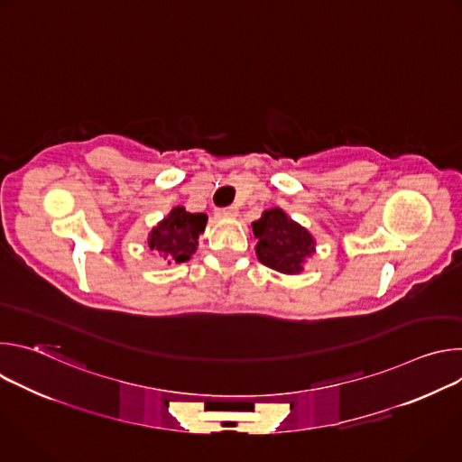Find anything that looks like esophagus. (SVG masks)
I'll return each instance as SVG.
<instances>
[{"instance_id":"esophagus-1","label":"esophagus","mask_w":462,"mask_h":462,"mask_svg":"<svg viewBox=\"0 0 462 462\" xmlns=\"http://www.w3.org/2000/svg\"><path fill=\"white\" fill-rule=\"evenodd\" d=\"M236 214H237L236 207H225V208H217L216 210L217 217H236Z\"/></svg>"}]
</instances>
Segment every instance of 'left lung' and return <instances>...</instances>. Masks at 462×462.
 I'll use <instances>...</instances> for the list:
<instances>
[{
    "label": "left lung",
    "instance_id": "1",
    "mask_svg": "<svg viewBox=\"0 0 462 462\" xmlns=\"http://www.w3.org/2000/svg\"><path fill=\"white\" fill-rule=\"evenodd\" d=\"M252 232L257 239V259L283 274L301 273L305 257L314 252L312 236L280 208L267 210L254 221Z\"/></svg>",
    "mask_w": 462,
    "mask_h": 462
}]
</instances>
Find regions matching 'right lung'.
Wrapping results in <instances>:
<instances>
[{
  "label": "right lung",
  "instance_id": "obj_1",
  "mask_svg": "<svg viewBox=\"0 0 462 462\" xmlns=\"http://www.w3.org/2000/svg\"><path fill=\"white\" fill-rule=\"evenodd\" d=\"M207 219L205 214H189L182 207H175L170 216L152 230L148 246L168 261L184 263L197 250V239L205 230Z\"/></svg>",
  "mask_w": 462,
  "mask_h": 462
}]
</instances>
